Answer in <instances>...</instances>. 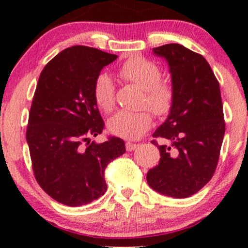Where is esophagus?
Returning a JSON list of instances; mask_svg holds the SVG:
<instances>
[{
  "instance_id": "34e87169",
  "label": "esophagus",
  "mask_w": 248,
  "mask_h": 248,
  "mask_svg": "<svg viewBox=\"0 0 248 248\" xmlns=\"http://www.w3.org/2000/svg\"><path fill=\"white\" fill-rule=\"evenodd\" d=\"M138 147H139V144L133 143V142H130V141H127V142H126V149H127V152H132V150H135Z\"/></svg>"
}]
</instances>
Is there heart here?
I'll return each instance as SVG.
<instances>
[{"label": "heart", "instance_id": "obj_1", "mask_svg": "<svg viewBox=\"0 0 248 248\" xmlns=\"http://www.w3.org/2000/svg\"><path fill=\"white\" fill-rule=\"evenodd\" d=\"M119 76L144 91L142 107H148L156 116H166L175 104V88L168 80H162V71L155 62L144 57H132L121 65ZM92 95L96 107L109 113L115 107V87L107 75L95 78ZM153 116L149 110L118 112L107 121L108 132L119 138L135 140L141 138L152 127Z\"/></svg>", "mask_w": 248, "mask_h": 248}]
</instances>
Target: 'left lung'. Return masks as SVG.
Instances as JSON below:
<instances>
[{
  "label": "left lung",
  "instance_id": "1",
  "mask_svg": "<svg viewBox=\"0 0 248 248\" xmlns=\"http://www.w3.org/2000/svg\"><path fill=\"white\" fill-rule=\"evenodd\" d=\"M167 59L175 88V104L164 124L153 134L158 166L147 173L149 186L162 195L186 198L198 192L217 168L225 134L220 87L203 56L181 44L155 47Z\"/></svg>",
  "mask_w": 248,
  "mask_h": 248
}]
</instances>
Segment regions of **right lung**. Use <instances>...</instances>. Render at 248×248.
<instances>
[{
	"instance_id": "add662e5",
	"label": "right lung",
	"mask_w": 248,
	"mask_h": 248,
	"mask_svg": "<svg viewBox=\"0 0 248 248\" xmlns=\"http://www.w3.org/2000/svg\"><path fill=\"white\" fill-rule=\"evenodd\" d=\"M116 58L84 45L67 47L45 65L37 82L27 128L31 164L39 186L64 205L81 206L104 195L105 169L126 152L115 136L90 142L105 128L93 82Z\"/></svg>"
}]
</instances>
